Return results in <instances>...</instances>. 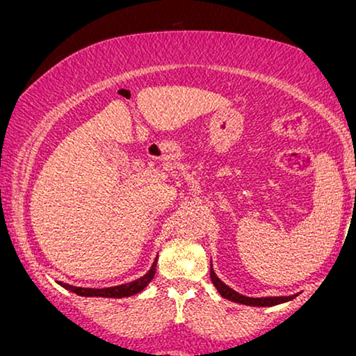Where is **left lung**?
Wrapping results in <instances>:
<instances>
[{"label":"left lung","mask_w":356,"mask_h":356,"mask_svg":"<svg viewBox=\"0 0 356 356\" xmlns=\"http://www.w3.org/2000/svg\"><path fill=\"white\" fill-rule=\"evenodd\" d=\"M210 280H212L213 286L216 287V291L220 292L221 297L228 298V300H231V302L242 303V305L273 307V305H280V303L289 302V300H292V298L297 297V293H296V296H289V297H245V296H242V293L231 289L229 286H226L225 282L215 275L212 265H210Z\"/></svg>","instance_id":"8db88e82"}]
</instances>
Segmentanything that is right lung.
<instances>
[{
    "label": "right lung",
    "instance_id": "add662e5",
    "mask_svg": "<svg viewBox=\"0 0 356 356\" xmlns=\"http://www.w3.org/2000/svg\"><path fill=\"white\" fill-rule=\"evenodd\" d=\"M156 266H157V257L154 260V264L151 266L146 275L141 276L140 280L127 282V284H120V286H114V287H104V289H91V287H75L70 284H65V282H59L64 289L75 292L76 296L81 297H106V298H122V297H130L135 296V293L141 292L144 287H146L149 282L152 281L154 275H156Z\"/></svg>",
    "mask_w": 356,
    "mask_h": 356
}]
</instances>
